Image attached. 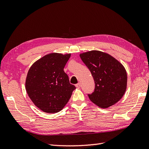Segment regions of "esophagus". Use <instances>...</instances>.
<instances>
[{
  "label": "esophagus",
  "mask_w": 149,
  "mask_h": 149,
  "mask_svg": "<svg viewBox=\"0 0 149 149\" xmlns=\"http://www.w3.org/2000/svg\"><path fill=\"white\" fill-rule=\"evenodd\" d=\"M76 87L77 88H80V87H81V84H80V83L76 84Z\"/></svg>",
  "instance_id": "34e87169"
}]
</instances>
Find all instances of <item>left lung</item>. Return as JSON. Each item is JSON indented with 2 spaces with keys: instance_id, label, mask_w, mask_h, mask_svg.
Here are the masks:
<instances>
[{
  "instance_id": "left-lung-1",
  "label": "left lung",
  "mask_w": 149,
  "mask_h": 149,
  "mask_svg": "<svg viewBox=\"0 0 149 149\" xmlns=\"http://www.w3.org/2000/svg\"><path fill=\"white\" fill-rule=\"evenodd\" d=\"M95 83L89 100L101 108L114 105L123 97L127 89V75L124 66L109 54L97 50L80 53Z\"/></svg>"
}]
</instances>
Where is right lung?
I'll return each instance as SVG.
<instances>
[{"mask_svg": "<svg viewBox=\"0 0 149 149\" xmlns=\"http://www.w3.org/2000/svg\"><path fill=\"white\" fill-rule=\"evenodd\" d=\"M70 56L71 53L48 54L36 61L28 71L26 93L34 104L45 112L61 111L76 89L64 71Z\"/></svg>", "mask_w": 149, "mask_h": 149, "instance_id": "add662e5", "label": "right lung"}]
</instances>
